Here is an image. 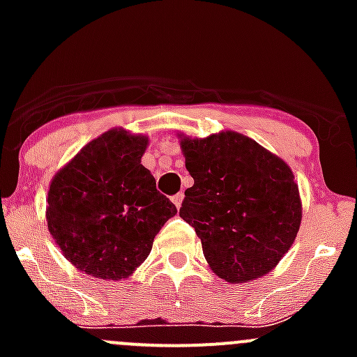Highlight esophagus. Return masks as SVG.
<instances>
[{"label":"esophagus","mask_w":357,"mask_h":357,"mask_svg":"<svg viewBox=\"0 0 357 357\" xmlns=\"http://www.w3.org/2000/svg\"><path fill=\"white\" fill-rule=\"evenodd\" d=\"M183 197H185V195H183V193L181 192H179V193H176V195H172L171 197V200H172V204H174L176 205V207H181V202H183Z\"/></svg>","instance_id":"esophagus-1"}]
</instances>
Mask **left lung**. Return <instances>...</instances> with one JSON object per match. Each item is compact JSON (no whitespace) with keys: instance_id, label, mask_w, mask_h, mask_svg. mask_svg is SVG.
Instances as JSON below:
<instances>
[{"instance_id":"8db88e82","label":"left lung","mask_w":357,"mask_h":357,"mask_svg":"<svg viewBox=\"0 0 357 357\" xmlns=\"http://www.w3.org/2000/svg\"><path fill=\"white\" fill-rule=\"evenodd\" d=\"M193 186L179 215L202 240L219 278L245 283L271 271L289 252L302 218L290 167L235 131L181 139Z\"/></svg>"}]
</instances>
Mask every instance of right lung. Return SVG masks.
Listing matches in <instances>:
<instances>
[{
	"label": "right lung",
	"mask_w": 357,
	"mask_h": 357,
	"mask_svg": "<svg viewBox=\"0 0 357 357\" xmlns=\"http://www.w3.org/2000/svg\"><path fill=\"white\" fill-rule=\"evenodd\" d=\"M146 145L145 136L112 129L89 142L50 185V233L86 275L128 278L178 212L142 165Z\"/></svg>",
	"instance_id": "obj_1"
}]
</instances>
